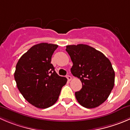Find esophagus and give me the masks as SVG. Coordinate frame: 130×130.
Returning <instances> with one entry per match:
<instances>
[{
    "label": "esophagus",
    "instance_id": "esophagus-1",
    "mask_svg": "<svg viewBox=\"0 0 130 130\" xmlns=\"http://www.w3.org/2000/svg\"><path fill=\"white\" fill-rule=\"evenodd\" d=\"M67 78L68 81H70V80H71L72 79V77L70 76V75H67Z\"/></svg>",
    "mask_w": 130,
    "mask_h": 130
}]
</instances>
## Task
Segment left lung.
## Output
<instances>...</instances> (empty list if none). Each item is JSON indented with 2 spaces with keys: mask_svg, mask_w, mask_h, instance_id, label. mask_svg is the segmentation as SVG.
Masks as SVG:
<instances>
[{
  "mask_svg": "<svg viewBox=\"0 0 130 130\" xmlns=\"http://www.w3.org/2000/svg\"><path fill=\"white\" fill-rule=\"evenodd\" d=\"M66 51L73 63L72 74L83 84L75 93L77 100L88 109L99 107L107 99L114 86L115 72L110 60L86 44L69 45Z\"/></svg>",
  "mask_w": 130,
  "mask_h": 130,
  "instance_id": "left-lung-1",
  "label": "left lung"
}]
</instances>
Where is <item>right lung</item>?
<instances>
[{"label": "right lung", "instance_id": "add662e5", "mask_svg": "<svg viewBox=\"0 0 130 130\" xmlns=\"http://www.w3.org/2000/svg\"><path fill=\"white\" fill-rule=\"evenodd\" d=\"M58 46L44 42L34 45L16 64L14 79L18 89L25 100L39 109L54 105L67 81L58 75L51 63Z\"/></svg>", "mask_w": 130, "mask_h": 130}]
</instances>
